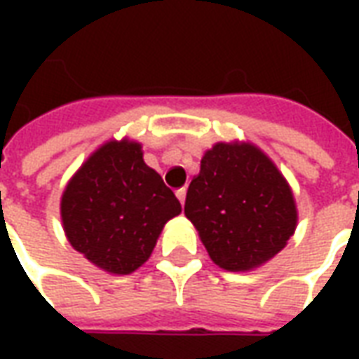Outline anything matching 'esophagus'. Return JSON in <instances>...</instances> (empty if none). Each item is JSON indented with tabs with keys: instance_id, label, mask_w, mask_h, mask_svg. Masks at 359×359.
<instances>
[{
	"instance_id": "1",
	"label": "esophagus",
	"mask_w": 359,
	"mask_h": 359,
	"mask_svg": "<svg viewBox=\"0 0 359 359\" xmlns=\"http://www.w3.org/2000/svg\"><path fill=\"white\" fill-rule=\"evenodd\" d=\"M177 198H179V202L184 205V200H187V188H179V190H177Z\"/></svg>"
}]
</instances>
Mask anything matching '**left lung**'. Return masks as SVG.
<instances>
[{
	"instance_id": "1",
	"label": "left lung",
	"mask_w": 359,
	"mask_h": 359,
	"mask_svg": "<svg viewBox=\"0 0 359 359\" xmlns=\"http://www.w3.org/2000/svg\"><path fill=\"white\" fill-rule=\"evenodd\" d=\"M213 264L250 271L277 256L298 221L292 190L248 142H219L202 157L184 203Z\"/></svg>"
}]
</instances>
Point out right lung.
Masks as SVG:
<instances>
[{"mask_svg": "<svg viewBox=\"0 0 359 359\" xmlns=\"http://www.w3.org/2000/svg\"><path fill=\"white\" fill-rule=\"evenodd\" d=\"M182 208L144 163L142 146L109 140L69 180L61 221L71 246L100 269L128 275L148 262L169 219Z\"/></svg>", "mask_w": 359, "mask_h": 359, "instance_id": "right-lung-1", "label": "right lung"}]
</instances>
